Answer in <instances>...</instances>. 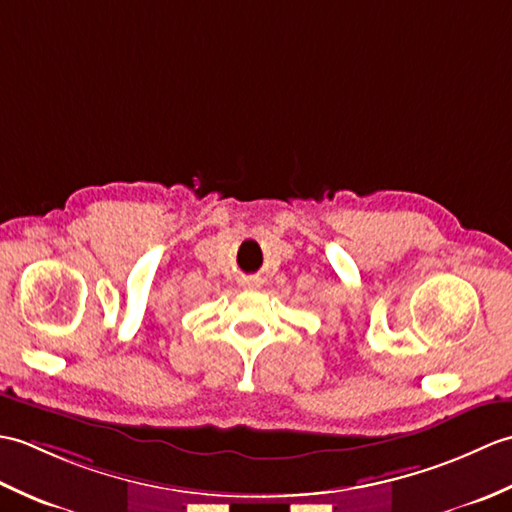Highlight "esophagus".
Returning a JSON list of instances; mask_svg holds the SVG:
<instances>
[{
  "mask_svg": "<svg viewBox=\"0 0 512 512\" xmlns=\"http://www.w3.org/2000/svg\"><path fill=\"white\" fill-rule=\"evenodd\" d=\"M246 286H248V288H259V281H257V279H248Z\"/></svg>",
  "mask_w": 512,
  "mask_h": 512,
  "instance_id": "1",
  "label": "esophagus"
}]
</instances>
